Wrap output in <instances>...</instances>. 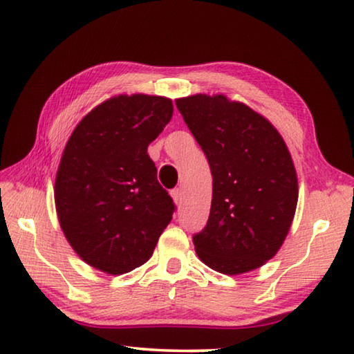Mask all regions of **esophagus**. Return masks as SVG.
<instances>
[{"mask_svg":"<svg viewBox=\"0 0 354 354\" xmlns=\"http://www.w3.org/2000/svg\"><path fill=\"white\" fill-rule=\"evenodd\" d=\"M171 198H173V201H175V205H176V206H181L183 198H184L183 190H181V189H175V190H171Z\"/></svg>","mask_w":354,"mask_h":354,"instance_id":"1","label":"esophagus"}]
</instances>
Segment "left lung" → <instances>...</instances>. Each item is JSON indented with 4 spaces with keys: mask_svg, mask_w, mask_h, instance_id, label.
Here are the masks:
<instances>
[{
    "mask_svg": "<svg viewBox=\"0 0 354 354\" xmlns=\"http://www.w3.org/2000/svg\"><path fill=\"white\" fill-rule=\"evenodd\" d=\"M176 107L212 171L211 214L194 237L196 256L230 277L256 270L283 247L295 217L289 148L266 117L223 93L178 98Z\"/></svg>",
    "mask_w": 354,
    "mask_h": 354,
    "instance_id": "8db88e82",
    "label": "left lung"
}]
</instances>
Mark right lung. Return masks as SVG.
<instances>
[{
    "instance_id": "add662e5",
    "label": "right lung",
    "mask_w": 354,
    "mask_h": 354,
    "mask_svg": "<svg viewBox=\"0 0 354 354\" xmlns=\"http://www.w3.org/2000/svg\"><path fill=\"white\" fill-rule=\"evenodd\" d=\"M173 115L171 100L115 95L95 106L71 133L57 167L55 205L75 253L107 274L151 257L175 205L147 153Z\"/></svg>"
}]
</instances>
